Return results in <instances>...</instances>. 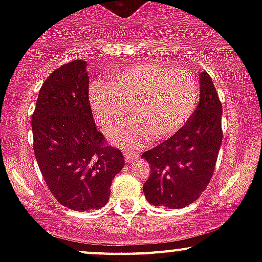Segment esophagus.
<instances>
[{
	"label": "esophagus",
	"mask_w": 262,
	"mask_h": 262,
	"mask_svg": "<svg viewBox=\"0 0 262 262\" xmlns=\"http://www.w3.org/2000/svg\"><path fill=\"white\" fill-rule=\"evenodd\" d=\"M124 157H125L126 163H132V162H134L137 158H138V156L134 155V153H132V152H125L124 153Z\"/></svg>",
	"instance_id": "esophagus-1"
}]
</instances>
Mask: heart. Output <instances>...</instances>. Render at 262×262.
I'll list each match as a JSON object with an SVG mask.
<instances>
[{
    "label": "heart",
    "instance_id": "obj_1",
    "mask_svg": "<svg viewBox=\"0 0 262 262\" xmlns=\"http://www.w3.org/2000/svg\"><path fill=\"white\" fill-rule=\"evenodd\" d=\"M112 84L95 82L89 91L92 114L109 128L125 117L128 106L135 118L107 130L121 148L143 147L150 141L175 136L194 113L198 84L194 76L153 62H138L110 75Z\"/></svg>",
    "mask_w": 262,
    "mask_h": 262
}]
</instances>
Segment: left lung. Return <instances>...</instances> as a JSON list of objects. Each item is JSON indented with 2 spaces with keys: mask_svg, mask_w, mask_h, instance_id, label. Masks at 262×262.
Listing matches in <instances>:
<instances>
[{
  "mask_svg": "<svg viewBox=\"0 0 262 262\" xmlns=\"http://www.w3.org/2000/svg\"><path fill=\"white\" fill-rule=\"evenodd\" d=\"M199 84V105L185 125L142 155L150 166L143 192L155 207L185 208L199 199L213 176L223 138L222 104L205 71L200 73Z\"/></svg>",
  "mask_w": 262,
  "mask_h": 262,
  "instance_id": "1",
  "label": "left lung"
}]
</instances>
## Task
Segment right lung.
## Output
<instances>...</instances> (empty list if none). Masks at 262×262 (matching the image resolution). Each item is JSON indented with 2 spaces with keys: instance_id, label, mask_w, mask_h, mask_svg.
<instances>
[{
  "instance_id": "1",
  "label": "right lung",
  "mask_w": 262,
  "mask_h": 262,
  "mask_svg": "<svg viewBox=\"0 0 262 262\" xmlns=\"http://www.w3.org/2000/svg\"><path fill=\"white\" fill-rule=\"evenodd\" d=\"M86 60L57 68L39 91L31 116L34 153L47 186L75 212L100 209L124 157L97 132L89 100Z\"/></svg>"
}]
</instances>
